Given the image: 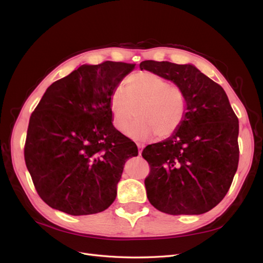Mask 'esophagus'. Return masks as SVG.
I'll list each match as a JSON object with an SVG mask.
<instances>
[{"instance_id":"1","label":"esophagus","mask_w":263,"mask_h":263,"mask_svg":"<svg viewBox=\"0 0 263 263\" xmlns=\"http://www.w3.org/2000/svg\"><path fill=\"white\" fill-rule=\"evenodd\" d=\"M137 147H138V152H139V156H141V152H142V149H143V144L142 143H137Z\"/></svg>"}]
</instances>
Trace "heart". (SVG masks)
I'll return each mask as SVG.
<instances>
[{
    "label": "heart",
    "mask_w": 263,
    "mask_h": 263,
    "mask_svg": "<svg viewBox=\"0 0 263 263\" xmlns=\"http://www.w3.org/2000/svg\"><path fill=\"white\" fill-rule=\"evenodd\" d=\"M113 125L125 133L134 122L136 111L139 121L128 130L136 140H146L158 135L167 138L182 125L187 98L184 90L158 74L138 71L125 80V91L117 88L110 97Z\"/></svg>",
    "instance_id": "obj_1"
}]
</instances>
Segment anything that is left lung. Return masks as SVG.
<instances>
[{
  "label": "left lung",
  "mask_w": 263,
  "mask_h": 263,
  "mask_svg": "<svg viewBox=\"0 0 263 263\" xmlns=\"http://www.w3.org/2000/svg\"><path fill=\"white\" fill-rule=\"evenodd\" d=\"M146 69L184 90L187 111L179 128L149 144L144 179L150 203L172 215L202 214L228 194L238 166V119L224 89L193 64L143 61Z\"/></svg>",
  "instance_id": "obj_1"
}]
</instances>
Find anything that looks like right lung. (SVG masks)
Listing matches in <instances>:
<instances>
[{
	"label": "right lung",
	"instance_id": "right-lung-1",
	"mask_svg": "<svg viewBox=\"0 0 263 263\" xmlns=\"http://www.w3.org/2000/svg\"><path fill=\"white\" fill-rule=\"evenodd\" d=\"M136 64H84L57 80L32 112L25 162L42 200L70 215L102 212L136 143L113 126L110 97Z\"/></svg>",
	"mask_w": 263,
	"mask_h": 263
}]
</instances>
